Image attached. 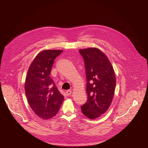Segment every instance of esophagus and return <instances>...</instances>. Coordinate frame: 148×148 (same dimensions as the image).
<instances>
[{
  "label": "esophagus",
  "mask_w": 148,
  "mask_h": 148,
  "mask_svg": "<svg viewBox=\"0 0 148 148\" xmlns=\"http://www.w3.org/2000/svg\"><path fill=\"white\" fill-rule=\"evenodd\" d=\"M66 94L68 96H69L71 95V94H72V91L71 90H68L66 92Z\"/></svg>",
  "instance_id": "34e87169"
}]
</instances>
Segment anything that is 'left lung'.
Returning <instances> with one entry per match:
<instances>
[{
	"mask_svg": "<svg viewBox=\"0 0 148 148\" xmlns=\"http://www.w3.org/2000/svg\"><path fill=\"white\" fill-rule=\"evenodd\" d=\"M79 52L84 61L88 98L81 110L87 118L94 119L109 108L114 97L116 76L110 60L99 49L88 48Z\"/></svg>",
	"mask_w": 148,
	"mask_h": 148,
	"instance_id": "8db88e82",
	"label": "left lung"
}]
</instances>
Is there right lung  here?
Wrapping results in <instances>:
<instances>
[{
  "label": "right lung",
  "instance_id": "right-lung-1",
  "mask_svg": "<svg viewBox=\"0 0 148 148\" xmlns=\"http://www.w3.org/2000/svg\"><path fill=\"white\" fill-rule=\"evenodd\" d=\"M63 51L45 50L39 53L27 71L25 89L27 101L34 113L42 119L55 116L64 100L50 74L54 60Z\"/></svg>",
  "mask_w": 148,
  "mask_h": 148
}]
</instances>
